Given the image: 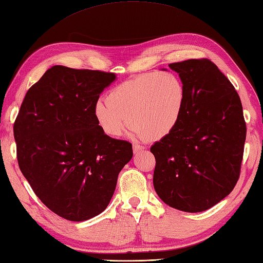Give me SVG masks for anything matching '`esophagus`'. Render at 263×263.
<instances>
[{"mask_svg":"<svg viewBox=\"0 0 263 263\" xmlns=\"http://www.w3.org/2000/svg\"><path fill=\"white\" fill-rule=\"evenodd\" d=\"M134 153H139V152H142L144 149V146L139 144H134Z\"/></svg>","mask_w":263,"mask_h":263,"instance_id":"obj_1","label":"esophagus"}]
</instances>
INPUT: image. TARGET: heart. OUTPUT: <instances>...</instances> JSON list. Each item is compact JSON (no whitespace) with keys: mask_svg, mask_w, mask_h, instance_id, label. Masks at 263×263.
<instances>
[{"mask_svg":"<svg viewBox=\"0 0 263 263\" xmlns=\"http://www.w3.org/2000/svg\"><path fill=\"white\" fill-rule=\"evenodd\" d=\"M184 101V85L176 73H145L110 89L93 112L109 137H119L128 121L137 136L159 141L178 125Z\"/></svg>","mask_w":263,"mask_h":263,"instance_id":"1","label":"heart"}]
</instances>
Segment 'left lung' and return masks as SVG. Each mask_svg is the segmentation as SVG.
Returning a JSON list of instances; mask_svg holds the SVG:
<instances>
[{"mask_svg": "<svg viewBox=\"0 0 263 263\" xmlns=\"http://www.w3.org/2000/svg\"><path fill=\"white\" fill-rule=\"evenodd\" d=\"M185 89L176 128L151 147L153 184L166 205L199 213L229 196L240 178L247 125L235 87L215 64H168Z\"/></svg>", "mask_w": 263, "mask_h": 263, "instance_id": "left-lung-1", "label": "left lung"}]
</instances>
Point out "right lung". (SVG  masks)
Instances as JSON below:
<instances>
[{
	"label": "right lung",
	"instance_id": "right-lung-1",
	"mask_svg": "<svg viewBox=\"0 0 263 263\" xmlns=\"http://www.w3.org/2000/svg\"><path fill=\"white\" fill-rule=\"evenodd\" d=\"M115 73L56 65L28 90L13 134L16 159L33 192L52 213L83 221L102 213L132 144L103 134L99 96Z\"/></svg>",
	"mask_w": 263,
	"mask_h": 263
}]
</instances>
